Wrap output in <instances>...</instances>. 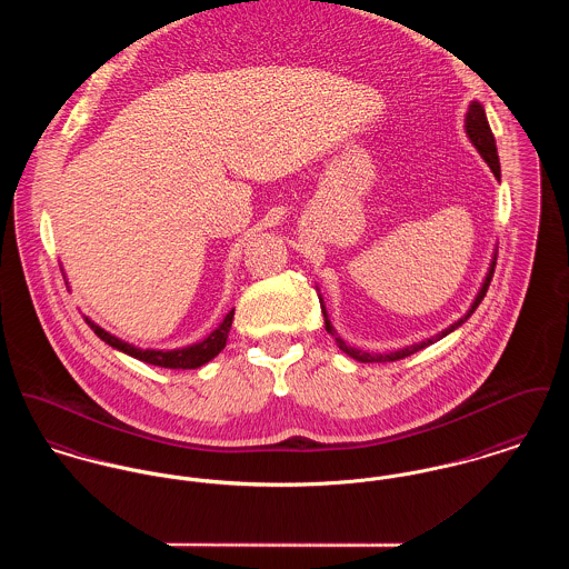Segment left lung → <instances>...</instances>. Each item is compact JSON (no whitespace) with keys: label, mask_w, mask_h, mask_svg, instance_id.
Segmentation results:
<instances>
[{"label":"left lung","mask_w":569,"mask_h":569,"mask_svg":"<svg viewBox=\"0 0 569 569\" xmlns=\"http://www.w3.org/2000/svg\"><path fill=\"white\" fill-rule=\"evenodd\" d=\"M466 134L467 139L471 141V146L476 148V152L482 156V160L489 164V169L493 171V176H496V178H500V158H498L496 139H493V132H491V128H489V121H487V114H485V106L478 102V100H473V102L469 103V108H467ZM496 254H498V250H493V257H491L489 269H487V273H485V278H482V284H480V289H478V293H476V298H473V302H471V307L467 309L466 315H463L461 319H457L455 323H450L446 330H441V332L432 335L430 339H423V341H419V343L407 346V348H400V350H393V352H382V355H369V352L357 350V348L348 346V343L337 335L335 326L330 323V317H328L326 305H323V300H321V293H319V305H321V312H323L326 330H328V335H332V337H335V343L339 346V350H341V352H346L348 357H352L355 361L391 362L400 361V359H407V357H411L415 352H419V350H423V348H428V346L437 343L439 339L448 337L450 332H455L459 326H463V323H466L467 319L471 317V312L478 309V305L482 302V298H485V293H487V289H489V282H491V278H493V267H496Z\"/></svg>","instance_id":"1"}]
</instances>
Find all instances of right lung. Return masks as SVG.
Masks as SVG:
<instances>
[{
    "mask_svg": "<svg viewBox=\"0 0 569 569\" xmlns=\"http://www.w3.org/2000/svg\"><path fill=\"white\" fill-rule=\"evenodd\" d=\"M232 317H234V309L230 310L219 321V326L212 332H208L202 341H196V343L184 346V348H173V350L139 348V346H134L130 341H123L121 337L103 330L100 323H96L87 315H84V321L91 326V330L102 339L103 343H108L110 348H114V350H119V352H123V355H128V357H132L137 361L150 362V365L167 367V369H198V367L207 365L208 361H212L226 348L228 332H230V326H232Z\"/></svg>",
    "mask_w": 569,
    "mask_h": 569,
    "instance_id": "obj_1",
    "label": "right lung"
}]
</instances>
